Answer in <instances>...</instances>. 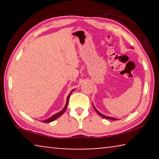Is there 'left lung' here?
<instances>
[{
	"instance_id": "obj_1",
	"label": "left lung",
	"mask_w": 159,
	"mask_h": 159,
	"mask_svg": "<svg viewBox=\"0 0 159 159\" xmlns=\"http://www.w3.org/2000/svg\"><path fill=\"white\" fill-rule=\"evenodd\" d=\"M93 107H94V109H95V110L96 111V112L98 113V114L101 117H102V118H106V119H110V120H117L116 118H112V117H109V116H104L103 114H100V113H99L98 110H97L95 108V107L93 106Z\"/></svg>"
}]
</instances>
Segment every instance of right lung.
<instances>
[{
	"instance_id": "1",
	"label": "right lung",
	"mask_w": 159,
	"mask_h": 159,
	"mask_svg": "<svg viewBox=\"0 0 159 159\" xmlns=\"http://www.w3.org/2000/svg\"><path fill=\"white\" fill-rule=\"evenodd\" d=\"M73 91H74V90H71V93H70L69 95H68V97H67V99H66V105H65V107H64V108L62 110H61V111L60 112H59V113H57V114H55V115H53L52 117H50V118H48V119H47V120H43L42 122H43V123H50V122H52V121H53V120H56V119H57V118H58L59 117L61 116L64 114V111H66V108H67V106H68V103H69V97H70V95H71V93H72V92H73Z\"/></svg>"
}]
</instances>
